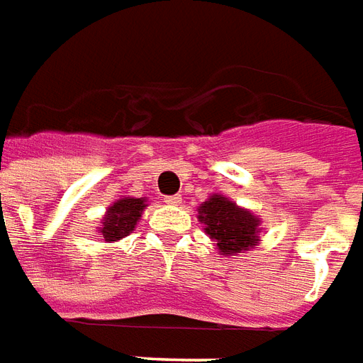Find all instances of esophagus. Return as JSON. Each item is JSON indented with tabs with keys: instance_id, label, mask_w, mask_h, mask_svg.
<instances>
[{
	"instance_id": "esophagus-1",
	"label": "esophagus",
	"mask_w": 363,
	"mask_h": 363,
	"mask_svg": "<svg viewBox=\"0 0 363 363\" xmlns=\"http://www.w3.org/2000/svg\"><path fill=\"white\" fill-rule=\"evenodd\" d=\"M166 203L172 205V207H177V205L182 203V197H179V195H168V197H166Z\"/></svg>"
}]
</instances>
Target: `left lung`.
I'll use <instances>...</instances> for the list:
<instances>
[{
	"label": "left lung",
	"mask_w": 363,
	"mask_h": 363,
	"mask_svg": "<svg viewBox=\"0 0 363 363\" xmlns=\"http://www.w3.org/2000/svg\"><path fill=\"white\" fill-rule=\"evenodd\" d=\"M197 218L225 256L242 254L258 246L259 218L248 209L238 207L228 197L211 195L207 201L201 203Z\"/></svg>",
	"instance_id": "obj_1"
}]
</instances>
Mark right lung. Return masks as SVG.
<instances>
[{
	"instance_id": "1",
	"label": "right lung",
	"mask_w": 363,
	"mask_h": 363,
	"mask_svg": "<svg viewBox=\"0 0 363 363\" xmlns=\"http://www.w3.org/2000/svg\"><path fill=\"white\" fill-rule=\"evenodd\" d=\"M146 207L145 197H123L113 203L107 209L104 223L99 227V233L105 238V242H117L135 230L138 218Z\"/></svg>"
}]
</instances>
